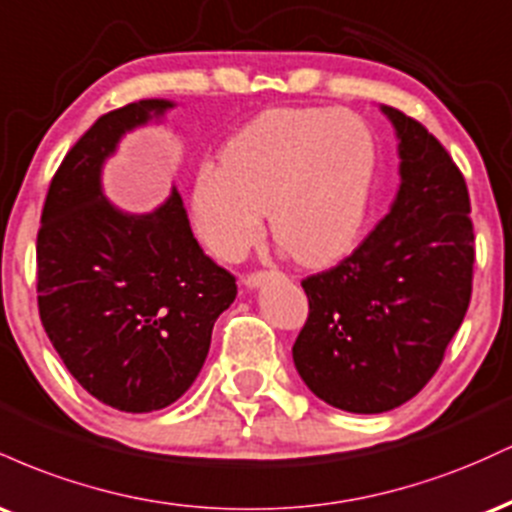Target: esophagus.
I'll return each mask as SVG.
<instances>
[{"mask_svg":"<svg viewBox=\"0 0 512 512\" xmlns=\"http://www.w3.org/2000/svg\"><path fill=\"white\" fill-rule=\"evenodd\" d=\"M269 279H272V274H269V272H255V274H248V276H245L243 284H245V289L255 291V289H260V286L267 284Z\"/></svg>","mask_w":512,"mask_h":512,"instance_id":"1","label":"esophagus"}]
</instances>
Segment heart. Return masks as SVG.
I'll return each mask as SVG.
<instances>
[{
	"label": "heart",
	"instance_id": "obj_1",
	"mask_svg": "<svg viewBox=\"0 0 512 512\" xmlns=\"http://www.w3.org/2000/svg\"><path fill=\"white\" fill-rule=\"evenodd\" d=\"M373 129L351 110L274 108L195 175L190 209L211 255L236 262L264 233L305 267H330L366 233L378 180Z\"/></svg>",
	"mask_w": 512,
	"mask_h": 512
}]
</instances>
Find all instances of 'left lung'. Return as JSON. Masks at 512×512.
Segmentation results:
<instances>
[{"instance_id":"8db88e82","label":"left lung","mask_w":512,"mask_h":512,"mask_svg":"<svg viewBox=\"0 0 512 512\" xmlns=\"http://www.w3.org/2000/svg\"><path fill=\"white\" fill-rule=\"evenodd\" d=\"M397 137L399 187L373 233L303 281L310 315L293 363L315 397L383 414L433 378L472 296L474 228L462 173L424 125L380 105Z\"/></svg>"}]
</instances>
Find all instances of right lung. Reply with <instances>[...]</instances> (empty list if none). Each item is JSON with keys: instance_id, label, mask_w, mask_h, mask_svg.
Instances as JSON below:
<instances>
[{"instance_id": "obj_1", "label": "right lung", "mask_w": 512, "mask_h": 512, "mask_svg": "<svg viewBox=\"0 0 512 512\" xmlns=\"http://www.w3.org/2000/svg\"><path fill=\"white\" fill-rule=\"evenodd\" d=\"M175 108L144 98L98 117L50 182L38 233V308L69 373L108 407L146 414L190 390L236 279L192 236L178 187L156 209L110 202L103 168L134 129Z\"/></svg>"}]
</instances>
